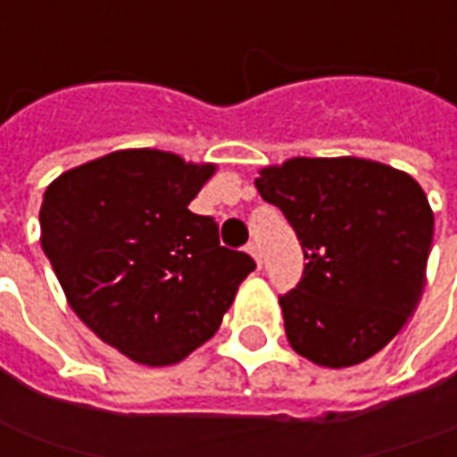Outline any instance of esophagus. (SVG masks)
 <instances>
[{"label":"esophagus","instance_id":"34e87169","mask_svg":"<svg viewBox=\"0 0 457 457\" xmlns=\"http://www.w3.org/2000/svg\"><path fill=\"white\" fill-rule=\"evenodd\" d=\"M245 250H247V253H250V255L255 258V262H258V265H262V258H260V247H258V245L247 243V245H245Z\"/></svg>","mask_w":457,"mask_h":457}]
</instances>
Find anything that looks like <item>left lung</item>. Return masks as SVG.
<instances>
[{
  "mask_svg": "<svg viewBox=\"0 0 457 457\" xmlns=\"http://www.w3.org/2000/svg\"><path fill=\"white\" fill-rule=\"evenodd\" d=\"M295 229L303 276L280 295L286 337L341 370L385 349L412 316L433 245V210L410 174L370 159H291L255 179Z\"/></svg>",
  "mask_w": 457,
  "mask_h": 457,
  "instance_id": "8db88e82",
  "label": "left lung"
}]
</instances>
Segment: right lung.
Listing matches in <instances>:
<instances>
[{"mask_svg":"<svg viewBox=\"0 0 457 457\" xmlns=\"http://www.w3.org/2000/svg\"><path fill=\"white\" fill-rule=\"evenodd\" d=\"M214 174L156 149L113 151L60 174L40 210L42 250L87 328L138 364L166 367L220 328L255 270L189 202Z\"/></svg>","mask_w":457,"mask_h":457,"instance_id":"1","label":"right lung"}]
</instances>
